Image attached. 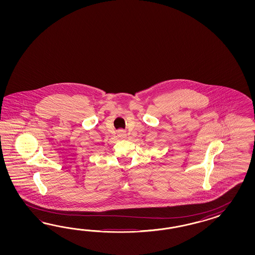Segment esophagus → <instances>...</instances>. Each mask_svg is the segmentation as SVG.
Wrapping results in <instances>:
<instances>
[{"instance_id":"esophagus-1","label":"esophagus","mask_w":255,"mask_h":255,"mask_svg":"<svg viewBox=\"0 0 255 255\" xmlns=\"http://www.w3.org/2000/svg\"><path fill=\"white\" fill-rule=\"evenodd\" d=\"M118 135H119L120 137H122V138H125V137H126V131H124L123 129L119 130V131H118Z\"/></svg>"}]
</instances>
